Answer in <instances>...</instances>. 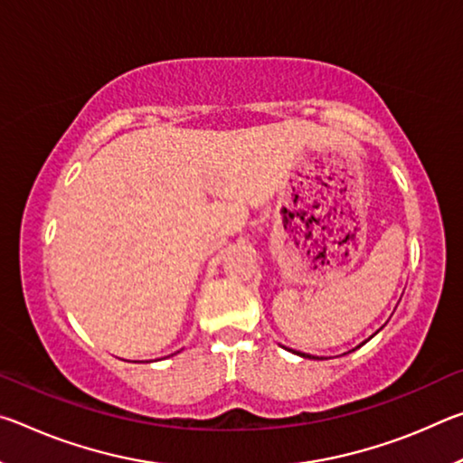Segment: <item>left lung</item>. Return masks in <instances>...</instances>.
<instances>
[{
    "label": "left lung",
    "mask_w": 463,
    "mask_h": 463,
    "mask_svg": "<svg viewBox=\"0 0 463 463\" xmlns=\"http://www.w3.org/2000/svg\"><path fill=\"white\" fill-rule=\"evenodd\" d=\"M302 357H308V355H304V354H302Z\"/></svg>",
    "instance_id": "left-lung-1"
}]
</instances>
